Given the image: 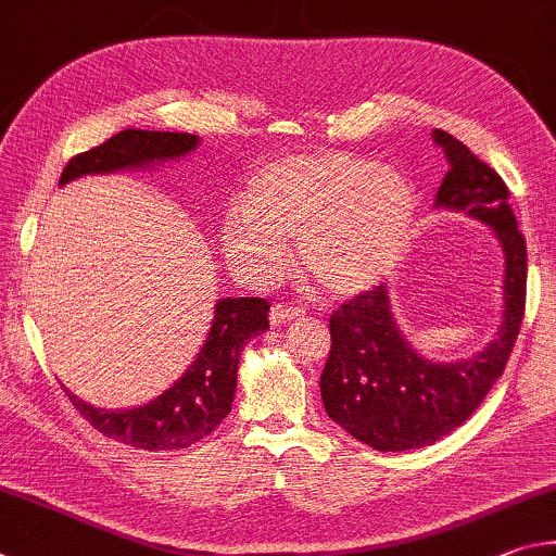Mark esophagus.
Wrapping results in <instances>:
<instances>
[{"label": "esophagus", "instance_id": "1", "mask_svg": "<svg viewBox=\"0 0 556 556\" xmlns=\"http://www.w3.org/2000/svg\"><path fill=\"white\" fill-rule=\"evenodd\" d=\"M300 315H303V309L293 307V305H286V303H278V305L270 307V323L273 325L293 323V319H298Z\"/></svg>", "mask_w": 556, "mask_h": 556}]
</instances>
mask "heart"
Here are the masks:
<instances>
[{
    "label": "heart",
    "mask_w": 556,
    "mask_h": 556,
    "mask_svg": "<svg viewBox=\"0 0 556 556\" xmlns=\"http://www.w3.org/2000/svg\"><path fill=\"white\" fill-rule=\"evenodd\" d=\"M415 190L395 165L352 151H317L268 163L247 185L241 210L222 217L219 241L233 273L268 283L288 263L327 298L374 288L401 251Z\"/></svg>",
    "instance_id": "obj_1"
}]
</instances>
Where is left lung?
<instances>
[{"instance_id": "obj_1", "label": "left lung", "mask_w": 556, "mask_h": 556, "mask_svg": "<svg viewBox=\"0 0 556 556\" xmlns=\"http://www.w3.org/2000/svg\"><path fill=\"white\" fill-rule=\"evenodd\" d=\"M432 139L450 161L434 207L483 222L503 247V323L483 352L430 362L397 329L386 286L356 295L329 317L332 352L319 378L325 410L378 452L420 450L469 420L503 376L525 315L528 247L508 204V185L452 134L434 129Z\"/></svg>"}]
</instances>
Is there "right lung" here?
Listing matches in <instances>:
<instances>
[{"label": "right lung", "instance_id": "add662e5", "mask_svg": "<svg viewBox=\"0 0 556 556\" xmlns=\"http://www.w3.org/2000/svg\"><path fill=\"white\" fill-rule=\"evenodd\" d=\"M198 143L194 134L126 129L67 161L61 185L83 175L149 168L153 163L182 159L198 149ZM268 307L263 298L219 300L198 358L151 403L131 410H102L80 401L67 388L65 393L97 432L116 442L149 452L185 450L207 437L229 415L237 393L239 356L253 337L268 329Z\"/></svg>", "mask_w": 556, "mask_h": 556}]
</instances>
